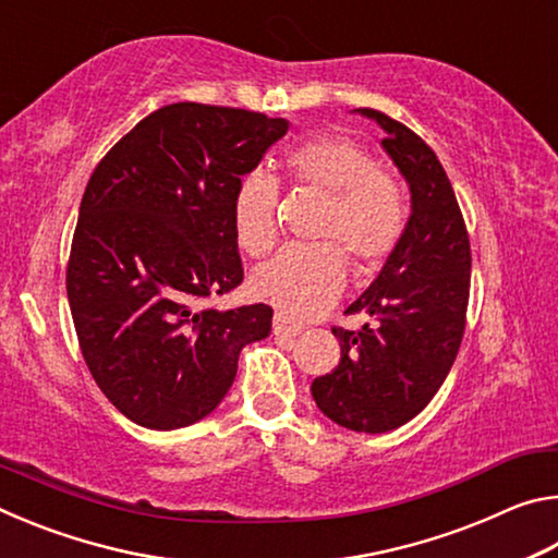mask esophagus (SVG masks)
Masks as SVG:
<instances>
[{"label": "esophagus", "mask_w": 558, "mask_h": 558, "mask_svg": "<svg viewBox=\"0 0 558 558\" xmlns=\"http://www.w3.org/2000/svg\"><path fill=\"white\" fill-rule=\"evenodd\" d=\"M302 332L300 323H292L290 317H286L282 313L272 315V335L276 337H295Z\"/></svg>", "instance_id": "obj_1"}]
</instances>
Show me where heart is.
Returning <instances> with one entry per match:
<instances>
[{
	"mask_svg": "<svg viewBox=\"0 0 558 558\" xmlns=\"http://www.w3.org/2000/svg\"><path fill=\"white\" fill-rule=\"evenodd\" d=\"M292 186L327 194L315 245L280 251L253 272V295L286 317H310L342 295L354 258L359 276H374L403 239L409 206L399 179L354 140L317 135L282 157ZM280 184L263 169L245 174L233 196V233L248 256H266L280 231Z\"/></svg>",
	"mask_w": 558,
	"mask_h": 558,
	"instance_id": "b5f03b06",
	"label": "heart"
}]
</instances>
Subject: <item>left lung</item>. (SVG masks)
I'll return each instance as SVG.
<instances>
[{"label":"left lung","mask_w":558,"mask_h":558,"mask_svg":"<svg viewBox=\"0 0 558 558\" xmlns=\"http://www.w3.org/2000/svg\"><path fill=\"white\" fill-rule=\"evenodd\" d=\"M381 145L411 189V216L393 256L347 315L364 313L359 332L332 327L342 356L313 381L327 418L359 433H386L415 418L446 381L465 332L470 239L446 169L403 122L379 110Z\"/></svg>","instance_id":"8db88e82"}]
</instances>
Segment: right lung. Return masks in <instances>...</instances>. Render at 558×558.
<instances>
[{"mask_svg": "<svg viewBox=\"0 0 558 558\" xmlns=\"http://www.w3.org/2000/svg\"><path fill=\"white\" fill-rule=\"evenodd\" d=\"M288 120L174 102L140 120L88 179L65 290L83 359L116 409L153 430L192 426L231 389L263 302L206 307L243 282L233 196Z\"/></svg>", "mask_w": 558, "mask_h": 558, "instance_id": "1", "label": "right lung"}]
</instances>
